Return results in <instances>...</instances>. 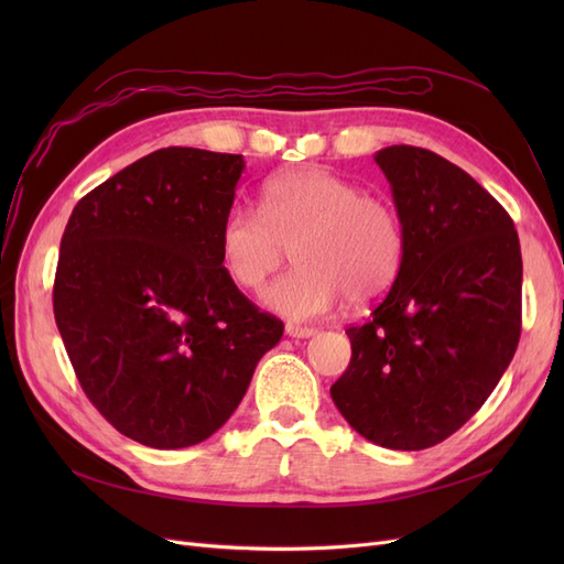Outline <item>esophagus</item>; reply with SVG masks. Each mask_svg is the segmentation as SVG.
Wrapping results in <instances>:
<instances>
[{"label":"esophagus","instance_id":"1","mask_svg":"<svg viewBox=\"0 0 564 564\" xmlns=\"http://www.w3.org/2000/svg\"><path fill=\"white\" fill-rule=\"evenodd\" d=\"M284 332H286V336H292V338H311V336L317 334V329H313V327H299V324H286Z\"/></svg>","mask_w":564,"mask_h":564}]
</instances>
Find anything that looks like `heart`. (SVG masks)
Segmentation results:
<instances>
[{
	"label": "heart",
	"instance_id": "1",
	"mask_svg": "<svg viewBox=\"0 0 564 564\" xmlns=\"http://www.w3.org/2000/svg\"><path fill=\"white\" fill-rule=\"evenodd\" d=\"M261 208L237 204L226 214L218 253L232 284L259 292L294 249L299 268L263 294L270 311L317 319L344 299L369 303L395 284L406 235L388 197L324 169H296L265 183Z\"/></svg>",
	"mask_w": 564,
	"mask_h": 564
}]
</instances>
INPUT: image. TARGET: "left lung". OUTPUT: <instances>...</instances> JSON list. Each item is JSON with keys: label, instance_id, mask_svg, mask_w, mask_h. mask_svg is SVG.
<instances>
[{"label": "left lung", "instance_id": "1", "mask_svg": "<svg viewBox=\"0 0 564 564\" xmlns=\"http://www.w3.org/2000/svg\"><path fill=\"white\" fill-rule=\"evenodd\" d=\"M406 249L395 284L346 334L332 400L373 445L416 452L456 433L497 388L522 327L513 218L449 160L414 145L377 152Z\"/></svg>", "mask_w": 564, "mask_h": 564}]
</instances>
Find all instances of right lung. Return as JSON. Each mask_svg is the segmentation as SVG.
Returning a JSON list of instances; mask_svg holds the SVG:
<instances>
[{"label": "right lung", "mask_w": 564, "mask_h": 564, "mask_svg": "<svg viewBox=\"0 0 564 564\" xmlns=\"http://www.w3.org/2000/svg\"><path fill=\"white\" fill-rule=\"evenodd\" d=\"M242 155L162 148L84 195L67 220L54 315L91 404L155 449L214 435L284 324L237 289L218 232Z\"/></svg>", "instance_id": "1"}]
</instances>
